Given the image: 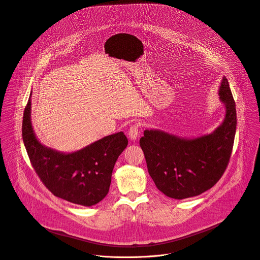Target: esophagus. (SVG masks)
<instances>
[{"label":"esophagus","instance_id":"esophagus-1","mask_svg":"<svg viewBox=\"0 0 260 260\" xmlns=\"http://www.w3.org/2000/svg\"><path fill=\"white\" fill-rule=\"evenodd\" d=\"M128 136H129L131 141H136L137 140V138L139 137V125L137 123L130 127L129 132H128Z\"/></svg>","mask_w":260,"mask_h":260}]
</instances>
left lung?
Listing matches in <instances>:
<instances>
[{
	"instance_id": "1",
	"label": "left lung",
	"mask_w": 260,
	"mask_h": 260,
	"mask_svg": "<svg viewBox=\"0 0 260 260\" xmlns=\"http://www.w3.org/2000/svg\"><path fill=\"white\" fill-rule=\"evenodd\" d=\"M218 94L226 112L222 124L212 133L191 139L147 129L140 139L151 178L170 198L185 199L205 192L217 183L228 165L236 132V109L226 77Z\"/></svg>"
}]
</instances>
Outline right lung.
Instances as JSON below:
<instances>
[{"instance_id": "right-lung-1", "label": "right lung", "mask_w": 260, "mask_h": 260, "mask_svg": "<svg viewBox=\"0 0 260 260\" xmlns=\"http://www.w3.org/2000/svg\"><path fill=\"white\" fill-rule=\"evenodd\" d=\"M22 135L41 181L55 196L82 206L95 205L105 198L114 165L128 145L124 133L118 132L72 153L46 147L32 127L31 96L24 111Z\"/></svg>"}]
</instances>
